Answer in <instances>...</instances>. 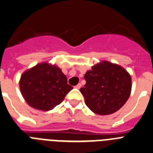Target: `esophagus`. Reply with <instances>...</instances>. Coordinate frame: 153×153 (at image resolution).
Here are the masks:
<instances>
[{
    "label": "esophagus",
    "mask_w": 153,
    "mask_h": 153,
    "mask_svg": "<svg viewBox=\"0 0 153 153\" xmlns=\"http://www.w3.org/2000/svg\"><path fill=\"white\" fill-rule=\"evenodd\" d=\"M75 88H76L77 89H80V88H81V84H80V83L78 84V85H77L76 86H75Z\"/></svg>",
    "instance_id": "obj_1"
}]
</instances>
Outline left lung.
<instances>
[{
	"label": "left lung",
	"instance_id": "left-lung-1",
	"mask_svg": "<svg viewBox=\"0 0 153 153\" xmlns=\"http://www.w3.org/2000/svg\"><path fill=\"white\" fill-rule=\"evenodd\" d=\"M85 79V88L80 91L87 106L97 115L115 112L125 105L131 94V75L116 64L100 62L86 72Z\"/></svg>",
	"mask_w": 153,
	"mask_h": 153
}]
</instances>
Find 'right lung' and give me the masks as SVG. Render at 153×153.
<instances>
[{
    "instance_id": "right-lung-1",
    "label": "right lung",
    "mask_w": 153,
    "mask_h": 153,
    "mask_svg": "<svg viewBox=\"0 0 153 153\" xmlns=\"http://www.w3.org/2000/svg\"><path fill=\"white\" fill-rule=\"evenodd\" d=\"M22 97L30 106L42 111L59 105L72 89L61 69L48 62L40 63L27 70L19 81Z\"/></svg>"
}]
</instances>
